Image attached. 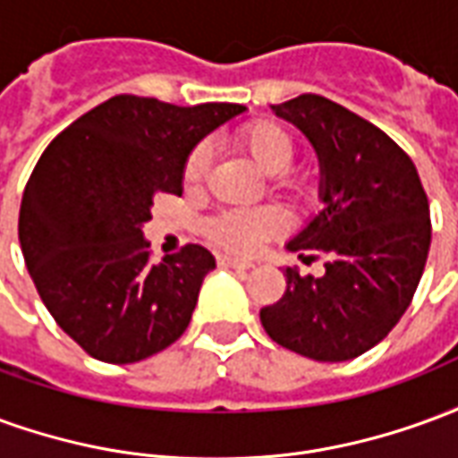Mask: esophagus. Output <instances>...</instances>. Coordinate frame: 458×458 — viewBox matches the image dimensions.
Instances as JSON below:
<instances>
[{"instance_id":"1","label":"esophagus","mask_w":458,"mask_h":458,"mask_svg":"<svg viewBox=\"0 0 458 458\" xmlns=\"http://www.w3.org/2000/svg\"><path fill=\"white\" fill-rule=\"evenodd\" d=\"M218 265H220V267H230V269H250V267H255V265H252V262H248V259L228 258V255H218Z\"/></svg>"}]
</instances>
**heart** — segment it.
Wrapping results in <instances>:
<instances>
[{
	"label": "heart",
	"instance_id": "b5f03b06",
	"mask_svg": "<svg viewBox=\"0 0 458 458\" xmlns=\"http://www.w3.org/2000/svg\"><path fill=\"white\" fill-rule=\"evenodd\" d=\"M240 149H245L252 157L265 174H282L292 166L294 161V140L287 131L284 124L275 120H255L242 124L235 134ZM208 147L199 144L193 147L191 154L183 161V183L189 189L200 186V181L206 179L208 171ZM279 186L289 191L294 199H301L307 193L309 183L304 176H292V174H282L279 176ZM287 228V218L279 208L265 206V208H230L220 210L218 216L206 223V235L213 245L228 250V252H238V255H250L259 250L269 238L279 235Z\"/></svg>",
	"mask_w": 458,
	"mask_h": 458
}]
</instances>
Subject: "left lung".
Listing matches in <instances>:
<instances>
[{"mask_svg":"<svg viewBox=\"0 0 458 458\" xmlns=\"http://www.w3.org/2000/svg\"><path fill=\"white\" fill-rule=\"evenodd\" d=\"M297 124L321 164L324 210L287 248L324 259L321 277L287 267V289L259 311L267 336L324 363L383 341L410 307L432 242L429 200L412 159L344 105L307 93L272 105Z\"/></svg>","mask_w":458,"mask_h":458,"instance_id":"8db88e82","label":"left lung"}]
</instances>
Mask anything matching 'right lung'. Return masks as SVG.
I'll return each mask as SVG.
<instances>
[{"label": "right lung", "mask_w": 458, "mask_h": 458, "mask_svg": "<svg viewBox=\"0 0 458 458\" xmlns=\"http://www.w3.org/2000/svg\"><path fill=\"white\" fill-rule=\"evenodd\" d=\"M242 105L193 107L114 95L55 137L19 210V242L38 297L85 353L144 360L189 328L216 259L200 245L151 262L141 225L159 193L181 196L183 161Z\"/></svg>", "instance_id": "right-lung-1"}]
</instances>
